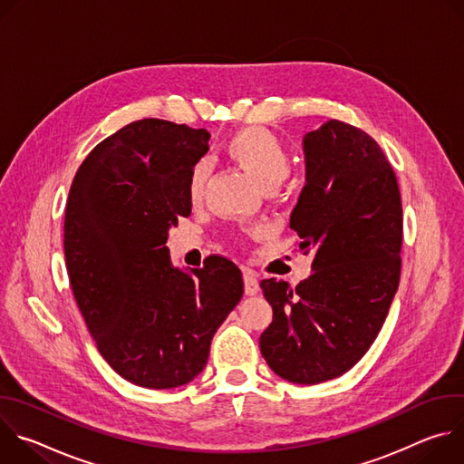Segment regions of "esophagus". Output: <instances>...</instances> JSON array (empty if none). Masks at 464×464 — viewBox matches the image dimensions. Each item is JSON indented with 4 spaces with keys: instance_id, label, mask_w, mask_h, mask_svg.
<instances>
[{
    "instance_id": "obj_1",
    "label": "esophagus",
    "mask_w": 464,
    "mask_h": 464,
    "mask_svg": "<svg viewBox=\"0 0 464 464\" xmlns=\"http://www.w3.org/2000/svg\"><path fill=\"white\" fill-rule=\"evenodd\" d=\"M260 286H258V281L253 274H244V292L246 295H255L258 294Z\"/></svg>"
}]
</instances>
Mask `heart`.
I'll list each match as a JSON object with an SVG mask.
<instances>
[{"label": "heart", "instance_id": "b5f03b06", "mask_svg": "<svg viewBox=\"0 0 464 464\" xmlns=\"http://www.w3.org/2000/svg\"><path fill=\"white\" fill-rule=\"evenodd\" d=\"M226 154L237 161L264 188L277 187L290 170V152L286 143L264 126H246L227 138ZM209 178V165L196 161L187 176V196L198 202Z\"/></svg>", "mask_w": 464, "mask_h": 464}]
</instances>
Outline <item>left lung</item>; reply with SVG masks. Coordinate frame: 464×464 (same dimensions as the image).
<instances>
[{
  "mask_svg": "<svg viewBox=\"0 0 464 464\" xmlns=\"http://www.w3.org/2000/svg\"><path fill=\"white\" fill-rule=\"evenodd\" d=\"M306 183L290 217L312 276L264 279L274 321L260 353L276 374L319 383L354 367L376 340L401 281L402 202L392 167L363 130L330 119L303 140Z\"/></svg>",
  "mask_w": 464,
  "mask_h": 464,
  "instance_id": "1",
  "label": "left lung"
}]
</instances>
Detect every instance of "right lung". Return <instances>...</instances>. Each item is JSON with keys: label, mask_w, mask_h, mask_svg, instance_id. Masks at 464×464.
<instances>
[{"label": "right lung", "mask_w": 464, "mask_h": 464, "mask_svg": "<svg viewBox=\"0 0 464 464\" xmlns=\"http://www.w3.org/2000/svg\"><path fill=\"white\" fill-rule=\"evenodd\" d=\"M209 138L161 119L130 122L88 154L65 204V268L86 326L110 367L147 389L200 374L244 294L231 260L213 255L188 274L165 246L190 215L187 176Z\"/></svg>", "instance_id": "add662e5"}]
</instances>
